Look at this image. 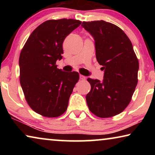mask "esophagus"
I'll list each match as a JSON object with an SVG mask.
<instances>
[{
  "label": "esophagus",
  "mask_w": 155,
  "mask_h": 155,
  "mask_svg": "<svg viewBox=\"0 0 155 155\" xmlns=\"http://www.w3.org/2000/svg\"><path fill=\"white\" fill-rule=\"evenodd\" d=\"M80 79L82 80H86V77H85V76H84V75H80Z\"/></svg>",
  "instance_id": "1"
}]
</instances>
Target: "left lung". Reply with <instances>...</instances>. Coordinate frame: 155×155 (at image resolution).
Segmentation results:
<instances>
[{
    "instance_id": "obj_1",
    "label": "left lung",
    "mask_w": 155,
    "mask_h": 155,
    "mask_svg": "<svg viewBox=\"0 0 155 155\" xmlns=\"http://www.w3.org/2000/svg\"><path fill=\"white\" fill-rule=\"evenodd\" d=\"M81 26L94 38L97 60L104 71L102 82L87 79L89 109L100 118L116 116L128 107L137 84L139 63L132 43L121 29L110 22H83Z\"/></svg>"
}]
</instances>
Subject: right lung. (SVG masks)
I'll return each instance as SVG.
<instances>
[{
    "label": "right lung",
    "instance_id": "right-lung-1",
    "mask_svg": "<svg viewBox=\"0 0 155 155\" xmlns=\"http://www.w3.org/2000/svg\"><path fill=\"white\" fill-rule=\"evenodd\" d=\"M73 19L50 20L32 31L21 51L20 81L31 109L45 117H58L66 111L79 80L78 72L57 68L65 37L81 25Z\"/></svg>",
    "mask_w": 155,
    "mask_h": 155
}]
</instances>
